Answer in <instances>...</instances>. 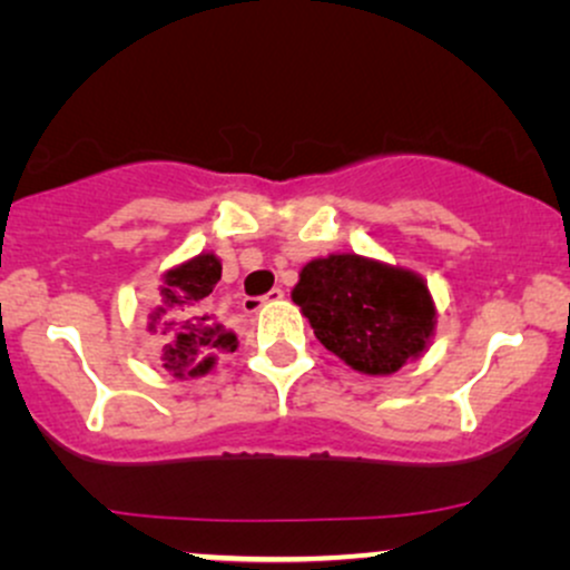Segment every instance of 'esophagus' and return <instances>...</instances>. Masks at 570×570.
<instances>
[{"label":"esophagus","instance_id":"1","mask_svg":"<svg viewBox=\"0 0 570 570\" xmlns=\"http://www.w3.org/2000/svg\"><path fill=\"white\" fill-rule=\"evenodd\" d=\"M283 298H285L283 287H272V291L266 293V296L245 298V301H243V309H245V312H258L264 304H277V301H283Z\"/></svg>","mask_w":570,"mask_h":570}]
</instances>
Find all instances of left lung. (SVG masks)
<instances>
[{
	"instance_id": "8db88e82",
	"label": "left lung",
	"mask_w": 570,
	"mask_h": 570,
	"mask_svg": "<svg viewBox=\"0 0 570 570\" xmlns=\"http://www.w3.org/2000/svg\"><path fill=\"white\" fill-rule=\"evenodd\" d=\"M291 296L320 344L367 376H390L421 357L434 333L424 279L357 253L309 261Z\"/></svg>"
}]
</instances>
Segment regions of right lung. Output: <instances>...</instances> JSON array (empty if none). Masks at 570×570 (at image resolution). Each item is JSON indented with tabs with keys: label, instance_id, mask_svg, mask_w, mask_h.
<instances>
[{
	"label": "right lung",
	"instance_id": "obj_1",
	"mask_svg": "<svg viewBox=\"0 0 570 570\" xmlns=\"http://www.w3.org/2000/svg\"><path fill=\"white\" fill-rule=\"evenodd\" d=\"M220 279V261L199 253L163 274L146 331L159 341V360L170 376L197 379L216 365L218 354L237 350V336L213 314L210 293Z\"/></svg>",
	"mask_w": 570,
	"mask_h": 570
}]
</instances>
